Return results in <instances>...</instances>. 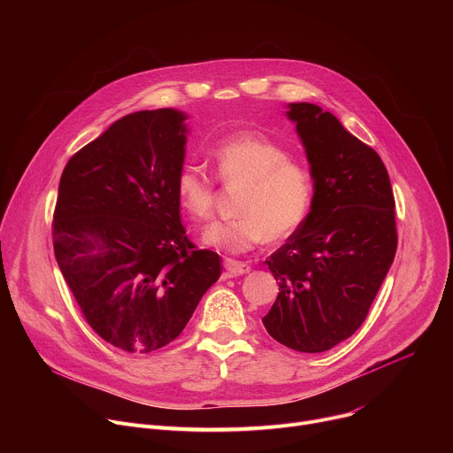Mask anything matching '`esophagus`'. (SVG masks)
Returning <instances> with one entry per match:
<instances>
[{
	"label": "esophagus",
	"instance_id": "obj_1",
	"mask_svg": "<svg viewBox=\"0 0 453 453\" xmlns=\"http://www.w3.org/2000/svg\"><path fill=\"white\" fill-rule=\"evenodd\" d=\"M224 269L231 274V276H242L247 274L250 271V265L238 262V260H231V257H226L224 260Z\"/></svg>",
	"mask_w": 453,
	"mask_h": 453
}]
</instances>
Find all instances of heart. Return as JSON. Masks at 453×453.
Here are the masks:
<instances>
[{"mask_svg":"<svg viewBox=\"0 0 453 453\" xmlns=\"http://www.w3.org/2000/svg\"><path fill=\"white\" fill-rule=\"evenodd\" d=\"M215 175L227 186H242L236 219L213 222L203 234L204 243L240 254L257 243L281 242L304 222L311 199L310 170L290 159L285 147L267 138L238 134L220 142L211 152ZM180 208L193 220L213 213L215 182L196 166H186L175 180Z\"/></svg>","mask_w":453,"mask_h":453,"instance_id":"heart-1","label":"heart"}]
</instances>
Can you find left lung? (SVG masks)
<instances>
[{"instance_id":"8db88e82","label":"left lung","mask_w":453,"mask_h":453,"mask_svg":"<svg viewBox=\"0 0 453 453\" xmlns=\"http://www.w3.org/2000/svg\"><path fill=\"white\" fill-rule=\"evenodd\" d=\"M313 179L310 213L267 265L280 294L262 319L269 335L301 353L351 337L398 247L395 196L380 156L319 105L290 104Z\"/></svg>"}]
</instances>
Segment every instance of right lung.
I'll return each instance as SVG.
<instances>
[{"instance_id":"add662e5","label":"right lung","mask_w":453,"mask_h":453,"mask_svg":"<svg viewBox=\"0 0 453 453\" xmlns=\"http://www.w3.org/2000/svg\"><path fill=\"white\" fill-rule=\"evenodd\" d=\"M186 114L138 111L114 121L64 168L53 250L88 325L127 353H152L180 335L222 273L180 224L175 180Z\"/></svg>"}]
</instances>
